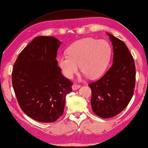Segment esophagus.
<instances>
[{
  "label": "esophagus",
  "mask_w": 148,
  "mask_h": 148,
  "mask_svg": "<svg viewBox=\"0 0 148 148\" xmlns=\"http://www.w3.org/2000/svg\"><path fill=\"white\" fill-rule=\"evenodd\" d=\"M80 88V85H79L74 84V85L72 86L73 90H74V91H75V90L78 89H79V88Z\"/></svg>",
  "instance_id": "1"
}]
</instances>
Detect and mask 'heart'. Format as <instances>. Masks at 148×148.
<instances>
[{
	"label": "heart",
	"instance_id": "obj_1",
	"mask_svg": "<svg viewBox=\"0 0 148 148\" xmlns=\"http://www.w3.org/2000/svg\"><path fill=\"white\" fill-rule=\"evenodd\" d=\"M66 53L57 57V64L63 74L72 78L78 72L80 65L83 75L93 79L105 72L110 60L111 49L105 40L86 38L71 45Z\"/></svg>",
	"mask_w": 148,
	"mask_h": 148
}]
</instances>
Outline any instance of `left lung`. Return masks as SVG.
<instances>
[{"mask_svg":"<svg viewBox=\"0 0 148 148\" xmlns=\"http://www.w3.org/2000/svg\"><path fill=\"white\" fill-rule=\"evenodd\" d=\"M113 48V63L104 75L88 86L92 90V111L103 119L113 117L123 111L134 94L136 66L126 44L106 33Z\"/></svg>","mask_w":148,"mask_h":148,"instance_id":"8db88e82","label":"left lung"}]
</instances>
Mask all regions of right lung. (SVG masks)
Returning <instances> with one entry per match:
<instances>
[{
    "label": "right lung",
    "instance_id": "obj_1",
    "mask_svg": "<svg viewBox=\"0 0 148 148\" xmlns=\"http://www.w3.org/2000/svg\"><path fill=\"white\" fill-rule=\"evenodd\" d=\"M62 42L53 36H38L19 54L12 73L18 105L31 119L42 123L56 121L64 111L73 83L65 78L56 57Z\"/></svg>",
    "mask_w": 148,
    "mask_h": 148
}]
</instances>
